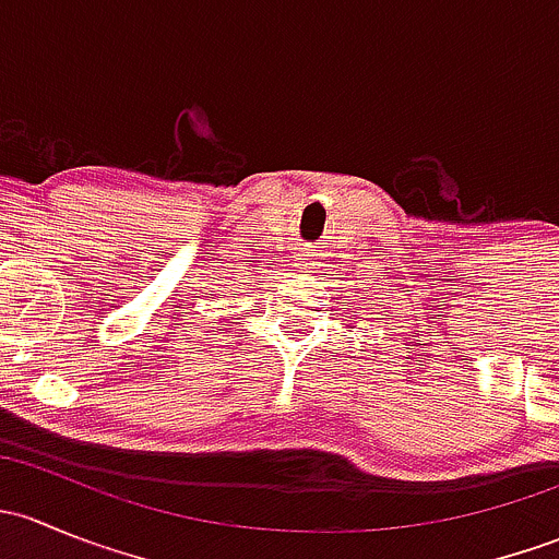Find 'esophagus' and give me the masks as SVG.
Segmentation results:
<instances>
[{"label": "esophagus", "instance_id": "esophagus-1", "mask_svg": "<svg viewBox=\"0 0 559 559\" xmlns=\"http://www.w3.org/2000/svg\"><path fill=\"white\" fill-rule=\"evenodd\" d=\"M297 264H300V267H308V262H297Z\"/></svg>", "mask_w": 559, "mask_h": 559}]
</instances>
